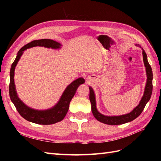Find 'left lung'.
I'll use <instances>...</instances> for the list:
<instances>
[{
  "mask_svg": "<svg viewBox=\"0 0 161 161\" xmlns=\"http://www.w3.org/2000/svg\"><path fill=\"white\" fill-rule=\"evenodd\" d=\"M142 56H143V60L144 63V66L146 67V70H147V85H146L144 93L141 99L139 105L134 108V109L130 112V113L125 114L124 115L119 116H105L101 114L96 108V103H95V97L94 92L92 91L91 87H89V99L91 103V110L92 113L93 114L95 118L99 121L100 122H102L105 124L108 125H119L123 124L127 122H130L132 120L137 118L141 114L142 111L144 110L146 105L148 103V101L150 100L151 95L153 92V70L151 69V66L149 64V63L147 60V53L142 49Z\"/></svg>",
  "mask_w": 161,
  "mask_h": 161,
  "instance_id": "1",
  "label": "left lung"
}]
</instances>
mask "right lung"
Instances as JSON below:
<instances>
[{"label":"right lung","mask_w":161,"mask_h":161,"mask_svg":"<svg viewBox=\"0 0 161 161\" xmlns=\"http://www.w3.org/2000/svg\"><path fill=\"white\" fill-rule=\"evenodd\" d=\"M35 46H43L57 49V48H60V44L58 42L49 40V39H42V40L32 41L19 50L15 60L13 62L11 68L9 96H10L11 100L14 105L15 106L19 114L24 119L37 124L50 125L60 121L64 118L68 110H69L71 99L74 97L78 87L80 85L84 83L85 80L82 78H79V79L73 81L70 85L67 86L64 92H63L58 104L50 109L46 111H37L28 108L17 97L14 83V72L19 58L23 54V51L27 50V48Z\"/></svg>","instance_id":"1"}]
</instances>
